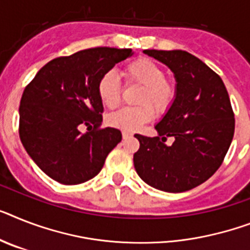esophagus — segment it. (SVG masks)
I'll return each instance as SVG.
<instances>
[{"instance_id": "1", "label": "esophagus", "mask_w": 250, "mask_h": 250, "mask_svg": "<svg viewBox=\"0 0 250 250\" xmlns=\"http://www.w3.org/2000/svg\"><path fill=\"white\" fill-rule=\"evenodd\" d=\"M133 135V134L130 133V131H126V130H123V138L124 139H126V138H130Z\"/></svg>"}]
</instances>
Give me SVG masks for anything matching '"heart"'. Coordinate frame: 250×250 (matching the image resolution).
Here are the masks:
<instances>
[{"mask_svg":"<svg viewBox=\"0 0 250 250\" xmlns=\"http://www.w3.org/2000/svg\"><path fill=\"white\" fill-rule=\"evenodd\" d=\"M124 75L129 83L143 85L138 97V107H125L107 117V123L117 129L134 131L153 117V109L164 112L174 101L175 85L165 78L164 69L149 59H138L124 67ZM98 96L108 108L119 106L121 100V84L112 73L103 74L98 82Z\"/></svg>","mask_w":250,"mask_h":250,"instance_id":"b5f03b06","label":"heart"}]
</instances>
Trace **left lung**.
<instances>
[{
  "instance_id": "1",
  "label": "left lung",
  "mask_w": 250,
  "mask_h": 250,
  "mask_svg": "<svg viewBox=\"0 0 250 250\" xmlns=\"http://www.w3.org/2000/svg\"><path fill=\"white\" fill-rule=\"evenodd\" d=\"M165 63L176 80L175 98L156 124L157 137L137 134L134 167L140 179L167 193L190 190L221 166L231 144L235 119L224 82L187 51L144 49ZM172 136L174 143L167 145Z\"/></svg>"
}]
</instances>
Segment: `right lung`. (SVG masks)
I'll use <instances>...</instances> for the list:
<instances>
[{"label":"right lung","instance_id":"obj_1","mask_svg":"<svg viewBox=\"0 0 250 250\" xmlns=\"http://www.w3.org/2000/svg\"><path fill=\"white\" fill-rule=\"evenodd\" d=\"M133 55L130 48L83 49L57 57L39 70L22 93L19 135L37 166L65 185L90 180L121 142V131L101 129L103 104L98 82ZM82 125L93 127L80 133Z\"/></svg>","mask_w":250,"mask_h":250}]
</instances>
